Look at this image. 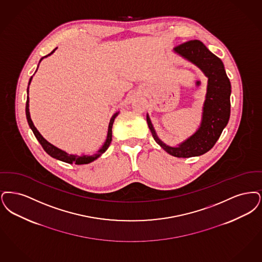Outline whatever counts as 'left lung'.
I'll return each instance as SVG.
<instances>
[{"label":"left lung","mask_w":262,"mask_h":262,"mask_svg":"<svg viewBox=\"0 0 262 262\" xmlns=\"http://www.w3.org/2000/svg\"><path fill=\"white\" fill-rule=\"evenodd\" d=\"M173 52L201 69L207 77L201 124L191 136L176 146H170L159 138L148 114L147 122L155 141L167 154L176 158L199 157L215 145L228 124L231 107V83L222 60L212 54L203 42L189 41L174 48Z\"/></svg>","instance_id":"left-lung-1"}]
</instances>
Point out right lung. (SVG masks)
<instances>
[{
    "label": "right lung",
    "instance_id": "right-lung-1",
    "mask_svg": "<svg viewBox=\"0 0 262 262\" xmlns=\"http://www.w3.org/2000/svg\"><path fill=\"white\" fill-rule=\"evenodd\" d=\"M57 49V48H56V49H55L51 54H49L48 56L42 57V58L40 59L39 63L41 62V60H42L43 58H45V57L53 55ZM38 68H39V64H38ZM38 68L36 69V71L38 70ZM36 71H35V72H36ZM33 75H34V74H33ZM32 78H33V76H31V78L29 79L28 87H27V101H26V106H25L26 119H27V122H28V125L30 127V129L33 131L36 139L39 141V143L41 144V146L45 149L46 152H47L49 156H51L52 158L56 159V160H60V161L67 162V163H70V164L75 163V164H78V165H80V164H88V163H90V162H93L94 160L99 159V158L102 156V154L108 148L111 143H112L113 125H114V119H115L116 116L119 114V112L115 113V114L112 116V118H111V120H110V123H108V129H107L106 139H105V141L103 142L102 147L96 151V154H94V155H84V154H82L81 156L69 154V152H67L66 150L60 149V148H57L56 146H54L53 144H51L50 142H48L45 138L40 134V132L37 130V128L34 126V123H33V121H32V119H31V116H30V112H29V97H28V94H29V85H30V83H31V81H32Z\"/></svg>",
    "mask_w": 262,
    "mask_h": 262
}]
</instances>
